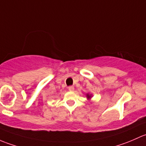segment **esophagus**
Wrapping results in <instances>:
<instances>
[{"label": "esophagus", "instance_id": "obj_1", "mask_svg": "<svg viewBox=\"0 0 146 146\" xmlns=\"http://www.w3.org/2000/svg\"><path fill=\"white\" fill-rule=\"evenodd\" d=\"M68 90L70 91H73L74 90V87L73 86H69L68 87Z\"/></svg>", "mask_w": 146, "mask_h": 146}]
</instances>
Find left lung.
<instances>
[{"label": "left lung", "mask_w": 146, "mask_h": 146, "mask_svg": "<svg viewBox=\"0 0 146 146\" xmlns=\"http://www.w3.org/2000/svg\"><path fill=\"white\" fill-rule=\"evenodd\" d=\"M86 98L88 99H91V98H92V95H91V94H86Z\"/></svg>", "instance_id": "left-lung-1"}]
</instances>
